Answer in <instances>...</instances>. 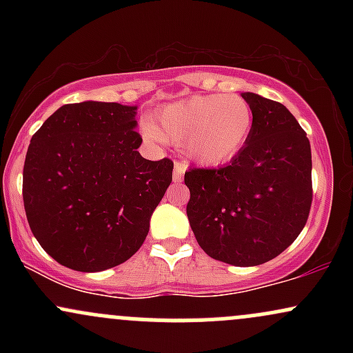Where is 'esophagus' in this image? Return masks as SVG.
Returning a JSON list of instances; mask_svg holds the SVG:
<instances>
[{
    "label": "esophagus",
    "instance_id": "esophagus-1",
    "mask_svg": "<svg viewBox=\"0 0 353 353\" xmlns=\"http://www.w3.org/2000/svg\"><path fill=\"white\" fill-rule=\"evenodd\" d=\"M185 169H188V165H185L184 163H176V164H174V171H172L174 182H181L182 181Z\"/></svg>",
    "mask_w": 353,
    "mask_h": 353
}]
</instances>
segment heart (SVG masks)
<instances>
[{
    "instance_id": "b5f03b06",
    "label": "heart",
    "mask_w": 353,
    "mask_h": 353,
    "mask_svg": "<svg viewBox=\"0 0 353 353\" xmlns=\"http://www.w3.org/2000/svg\"><path fill=\"white\" fill-rule=\"evenodd\" d=\"M159 129L144 125L152 143L182 145L192 163L216 168L241 152L254 125V111L241 96L197 94L157 112Z\"/></svg>"
}]
</instances>
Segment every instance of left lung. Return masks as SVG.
Masks as SVG:
<instances>
[{
    "mask_svg": "<svg viewBox=\"0 0 353 353\" xmlns=\"http://www.w3.org/2000/svg\"><path fill=\"white\" fill-rule=\"evenodd\" d=\"M254 125L241 152L219 169H189L190 229L209 257L237 267L282 254L305 225L312 154L305 131L283 104L242 92Z\"/></svg>",
    "mask_w": 353,
    "mask_h": 353,
    "instance_id": "8db88e82",
    "label": "left lung"
}]
</instances>
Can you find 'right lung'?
Here are the masks:
<instances>
[{
  "instance_id": "obj_1",
  "label": "right lung",
  "mask_w": 353,
  "mask_h": 353,
  "mask_svg": "<svg viewBox=\"0 0 353 353\" xmlns=\"http://www.w3.org/2000/svg\"><path fill=\"white\" fill-rule=\"evenodd\" d=\"M137 106L64 104L31 137L23 201L36 241L61 265L99 272L132 257L172 181V161L137 152Z\"/></svg>"
}]
</instances>
